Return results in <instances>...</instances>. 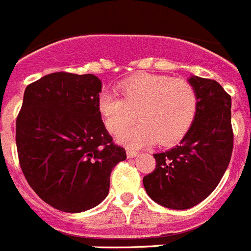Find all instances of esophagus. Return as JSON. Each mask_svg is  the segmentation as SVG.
<instances>
[{
  "instance_id": "1",
  "label": "esophagus",
  "mask_w": 251,
  "mask_h": 251,
  "mask_svg": "<svg viewBox=\"0 0 251 251\" xmlns=\"http://www.w3.org/2000/svg\"><path fill=\"white\" fill-rule=\"evenodd\" d=\"M137 155H138V152H137V151H134V150H129V149L127 150V156H128V157H129V158H133V157H136Z\"/></svg>"
}]
</instances>
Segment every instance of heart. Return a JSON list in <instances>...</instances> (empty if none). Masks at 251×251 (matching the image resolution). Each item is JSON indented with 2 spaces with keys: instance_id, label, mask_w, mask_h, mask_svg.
I'll list each match as a JSON object with an SVG mask.
<instances>
[{
  "instance_id": "b5f03b06",
  "label": "heart",
  "mask_w": 251,
  "mask_h": 251,
  "mask_svg": "<svg viewBox=\"0 0 251 251\" xmlns=\"http://www.w3.org/2000/svg\"><path fill=\"white\" fill-rule=\"evenodd\" d=\"M121 96L104 91L98 109L106 129L119 134L136 119L141 123L124 132L121 141L138 147L157 141L171 146L189 130L197 113V93L183 78L141 74L119 83Z\"/></svg>"
}]
</instances>
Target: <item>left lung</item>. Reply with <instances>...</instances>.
Wrapping results in <instances>:
<instances>
[{"label": "left lung", "instance_id": "1", "mask_svg": "<svg viewBox=\"0 0 251 251\" xmlns=\"http://www.w3.org/2000/svg\"><path fill=\"white\" fill-rule=\"evenodd\" d=\"M188 81L197 93L196 118L179 146L153 153L155 170L143 177L150 198L171 209L192 208L207 198L232 155L231 96L215 80Z\"/></svg>", "mask_w": 251, "mask_h": 251}]
</instances>
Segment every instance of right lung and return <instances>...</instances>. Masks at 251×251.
I'll return each instance as SVG.
<instances>
[{"label":"right lung","mask_w":251,"mask_h":251,"mask_svg":"<svg viewBox=\"0 0 251 251\" xmlns=\"http://www.w3.org/2000/svg\"><path fill=\"white\" fill-rule=\"evenodd\" d=\"M101 81L55 72L27 85L16 119L24 176L53 208L78 213L106 198L110 173L127 158L98 109Z\"/></svg>","instance_id":"right-lung-1"}]
</instances>
